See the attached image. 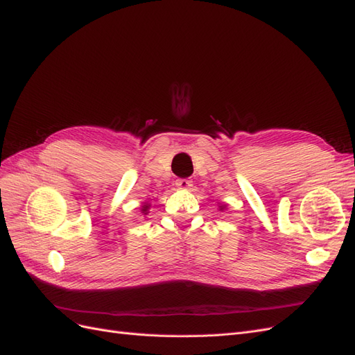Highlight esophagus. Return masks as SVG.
<instances>
[{
    "label": "esophagus",
    "instance_id": "obj_1",
    "mask_svg": "<svg viewBox=\"0 0 355 355\" xmlns=\"http://www.w3.org/2000/svg\"><path fill=\"white\" fill-rule=\"evenodd\" d=\"M176 187L182 188V189H187V188L192 187V180H189V179H178L176 180Z\"/></svg>",
    "mask_w": 355,
    "mask_h": 355
}]
</instances>
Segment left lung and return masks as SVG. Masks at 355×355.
<instances>
[{
  "instance_id": "8db88e82",
  "label": "left lung",
  "mask_w": 355,
  "mask_h": 355,
  "mask_svg": "<svg viewBox=\"0 0 355 355\" xmlns=\"http://www.w3.org/2000/svg\"><path fill=\"white\" fill-rule=\"evenodd\" d=\"M220 209H222V207H220Z\"/></svg>"
}]
</instances>
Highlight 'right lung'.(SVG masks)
<instances>
[{"label":"right lung","mask_w":355,"mask_h":355,"mask_svg":"<svg viewBox=\"0 0 355 355\" xmlns=\"http://www.w3.org/2000/svg\"><path fill=\"white\" fill-rule=\"evenodd\" d=\"M142 207H144V209H142V213H145V214H146V213H148L146 210H148V207H149V206L146 204V206H142Z\"/></svg>","instance_id":"add662e5"}]
</instances>
